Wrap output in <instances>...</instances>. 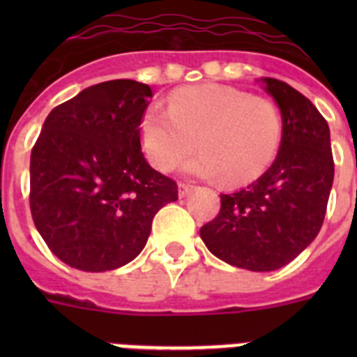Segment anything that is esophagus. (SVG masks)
<instances>
[{
    "label": "esophagus",
    "mask_w": 357,
    "mask_h": 357,
    "mask_svg": "<svg viewBox=\"0 0 357 357\" xmlns=\"http://www.w3.org/2000/svg\"><path fill=\"white\" fill-rule=\"evenodd\" d=\"M191 189H193V185H191V184H184V182H181V184H178V197H181V198L188 197V195L191 193Z\"/></svg>",
    "instance_id": "obj_1"
}]
</instances>
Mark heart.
Returning <instances> with one entry per match:
<instances>
[{
    "instance_id": "obj_1",
    "label": "heart",
    "mask_w": 357,
    "mask_h": 357,
    "mask_svg": "<svg viewBox=\"0 0 357 357\" xmlns=\"http://www.w3.org/2000/svg\"><path fill=\"white\" fill-rule=\"evenodd\" d=\"M141 144L160 172L176 168L195 148L200 155L184 172L234 185L259 178L282 141V116L272 100L243 91L193 85L168 98V109L151 103L141 116ZM197 143L195 144L194 141Z\"/></svg>"
}]
</instances>
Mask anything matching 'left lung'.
<instances>
[{"instance_id": "1", "label": "left lung", "mask_w": 357, "mask_h": 357, "mask_svg": "<svg viewBox=\"0 0 357 357\" xmlns=\"http://www.w3.org/2000/svg\"><path fill=\"white\" fill-rule=\"evenodd\" d=\"M282 116L275 160L247 188L222 197L200 229L206 247L232 266L272 272L301 254L320 232L334 178L329 125L286 82L261 78Z\"/></svg>"}]
</instances>
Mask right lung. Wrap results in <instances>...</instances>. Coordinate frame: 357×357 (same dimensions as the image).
<instances>
[{
    "label": "right lung",
    "instance_id": "obj_1",
    "mask_svg": "<svg viewBox=\"0 0 357 357\" xmlns=\"http://www.w3.org/2000/svg\"><path fill=\"white\" fill-rule=\"evenodd\" d=\"M146 84L91 85L52 110L31 148L30 211L50 250L82 272H107L141 254L176 182L141 150Z\"/></svg>",
    "mask_w": 357,
    "mask_h": 357
}]
</instances>
